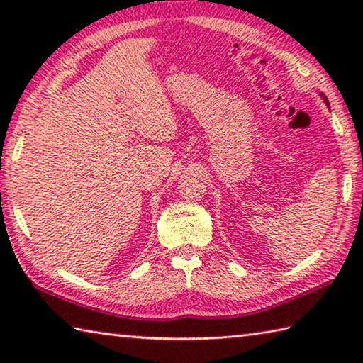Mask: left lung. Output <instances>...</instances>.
<instances>
[{"label":"left lung","mask_w":363,"mask_h":363,"mask_svg":"<svg viewBox=\"0 0 363 363\" xmlns=\"http://www.w3.org/2000/svg\"><path fill=\"white\" fill-rule=\"evenodd\" d=\"M320 96H321L323 99H325V103H326V106L329 107V101H328V98H326V95H325V94H320Z\"/></svg>","instance_id":"obj_1"}]
</instances>
